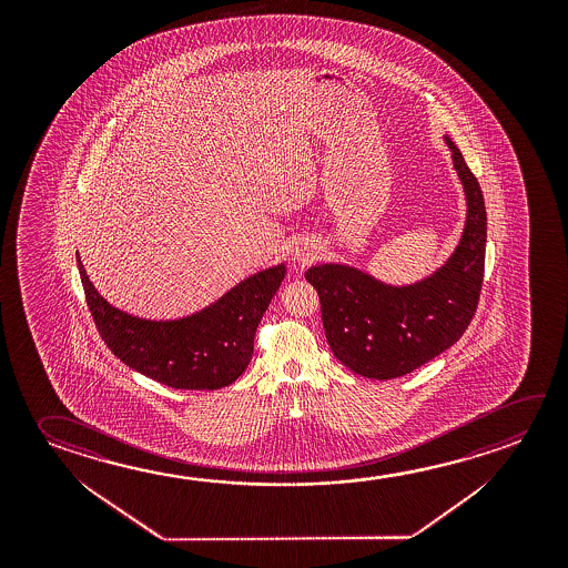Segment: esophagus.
I'll use <instances>...</instances> for the list:
<instances>
[{
  "label": "esophagus",
  "instance_id": "34e87169",
  "mask_svg": "<svg viewBox=\"0 0 568 568\" xmlns=\"http://www.w3.org/2000/svg\"><path fill=\"white\" fill-rule=\"evenodd\" d=\"M293 260L298 261V263H303V265H307V263H313V260H316V255H318V247H316V243L313 242H301L293 247Z\"/></svg>",
  "mask_w": 568,
  "mask_h": 568
}]
</instances>
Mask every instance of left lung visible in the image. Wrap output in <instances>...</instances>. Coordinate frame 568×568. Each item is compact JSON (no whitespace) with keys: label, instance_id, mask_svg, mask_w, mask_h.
<instances>
[{"label":"left lung","instance_id":"1","mask_svg":"<svg viewBox=\"0 0 568 568\" xmlns=\"http://www.w3.org/2000/svg\"><path fill=\"white\" fill-rule=\"evenodd\" d=\"M465 195V224L454 253L428 277L390 285L346 263L305 273L321 298L326 341L353 373L390 381L456 344L474 318L484 283L487 214L479 182L444 134Z\"/></svg>","mask_w":568,"mask_h":568}]
</instances>
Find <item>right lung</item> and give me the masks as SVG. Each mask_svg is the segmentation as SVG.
I'll return each instance as SVG.
<instances>
[{"instance_id":"1","label":"right lung","mask_w":568,"mask_h":568,"mask_svg":"<svg viewBox=\"0 0 568 568\" xmlns=\"http://www.w3.org/2000/svg\"><path fill=\"white\" fill-rule=\"evenodd\" d=\"M77 267L94 325L114 356L178 390H217L242 376L261 316L287 271L285 263L257 271L192 315L144 318L114 307L94 288L79 252Z\"/></svg>"}]
</instances>
